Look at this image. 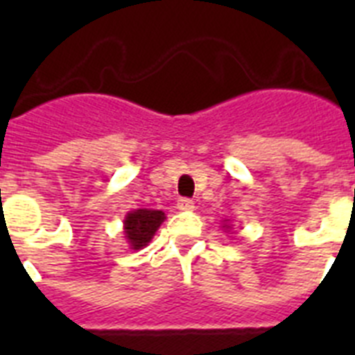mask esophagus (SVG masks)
<instances>
[{
	"label": "esophagus",
	"mask_w": 355,
	"mask_h": 355,
	"mask_svg": "<svg viewBox=\"0 0 355 355\" xmlns=\"http://www.w3.org/2000/svg\"><path fill=\"white\" fill-rule=\"evenodd\" d=\"M178 208H180L181 211H192V209H193V200L192 199H187V197H183V199L178 200Z\"/></svg>",
	"instance_id": "1"
}]
</instances>
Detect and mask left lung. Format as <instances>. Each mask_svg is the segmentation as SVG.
Returning a JSON list of instances; mask_svg holds the SVG:
<instances>
[{"label":"left lung","instance_id":"1","mask_svg":"<svg viewBox=\"0 0 355 355\" xmlns=\"http://www.w3.org/2000/svg\"><path fill=\"white\" fill-rule=\"evenodd\" d=\"M224 227H227V225H224Z\"/></svg>","mask_w":355,"mask_h":355}]
</instances>
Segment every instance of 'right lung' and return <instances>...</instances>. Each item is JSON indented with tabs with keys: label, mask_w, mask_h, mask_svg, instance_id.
I'll use <instances>...</instances> for the list:
<instances>
[{
	"label": "right lung",
	"mask_w": 355,
	"mask_h": 355,
	"mask_svg": "<svg viewBox=\"0 0 355 355\" xmlns=\"http://www.w3.org/2000/svg\"><path fill=\"white\" fill-rule=\"evenodd\" d=\"M163 220L165 213L159 209H135L128 213L124 220V234L131 249H144L153 240Z\"/></svg>",
	"instance_id": "right-lung-1"
}]
</instances>
